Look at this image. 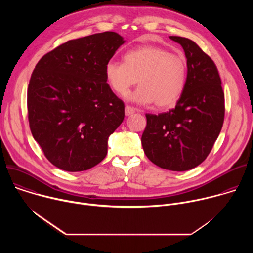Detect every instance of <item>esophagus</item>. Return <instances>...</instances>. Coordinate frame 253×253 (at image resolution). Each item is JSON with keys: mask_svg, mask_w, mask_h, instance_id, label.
<instances>
[{"mask_svg": "<svg viewBox=\"0 0 253 253\" xmlns=\"http://www.w3.org/2000/svg\"><path fill=\"white\" fill-rule=\"evenodd\" d=\"M135 112H136V109H135L134 107H131L129 105L125 106V115L126 116H129V115H131V114H133Z\"/></svg>", "mask_w": 253, "mask_h": 253, "instance_id": "esophagus-1", "label": "esophagus"}]
</instances>
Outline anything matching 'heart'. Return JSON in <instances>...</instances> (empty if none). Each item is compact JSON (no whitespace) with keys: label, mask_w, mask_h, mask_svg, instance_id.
<instances>
[{"label":"heart","mask_w":253,"mask_h":253,"mask_svg":"<svg viewBox=\"0 0 253 253\" xmlns=\"http://www.w3.org/2000/svg\"><path fill=\"white\" fill-rule=\"evenodd\" d=\"M105 77L110 88L121 96L138 81L140 86L131 95L133 100L168 109L175 106L184 91L187 66L181 55L160 46L145 45L127 51L123 63L108 62Z\"/></svg>","instance_id":"heart-1"}]
</instances>
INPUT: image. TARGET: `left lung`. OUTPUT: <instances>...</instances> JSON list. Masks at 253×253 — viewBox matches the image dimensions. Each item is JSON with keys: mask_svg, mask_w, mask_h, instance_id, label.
I'll list each match as a JSON object with an SVG mask.
<instances>
[{"mask_svg": "<svg viewBox=\"0 0 253 253\" xmlns=\"http://www.w3.org/2000/svg\"><path fill=\"white\" fill-rule=\"evenodd\" d=\"M182 46L187 59L184 91L168 112L146 114L141 142L148 159L172 171L190 170L202 163L224 121V92L212 59L192 40L170 36Z\"/></svg>", "mask_w": 253, "mask_h": 253, "instance_id": "1", "label": "left lung"}]
</instances>
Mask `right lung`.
I'll return each mask as SVG.
<instances>
[{
	"mask_svg": "<svg viewBox=\"0 0 253 253\" xmlns=\"http://www.w3.org/2000/svg\"><path fill=\"white\" fill-rule=\"evenodd\" d=\"M115 32L70 40L44 55L28 86L29 125L46 158L79 172L100 163L124 119V103L108 85L105 66L124 44Z\"/></svg>",
	"mask_w": 253,
	"mask_h": 253,
	"instance_id": "1",
	"label": "right lung"
}]
</instances>
